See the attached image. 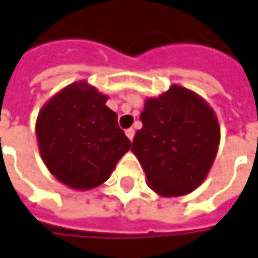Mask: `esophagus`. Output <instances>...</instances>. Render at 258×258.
Instances as JSON below:
<instances>
[{
	"mask_svg": "<svg viewBox=\"0 0 258 258\" xmlns=\"http://www.w3.org/2000/svg\"><path fill=\"white\" fill-rule=\"evenodd\" d=\"M134 134H136V131H134V128H128L125 130V136L128 137L130 140L133 141V138H134Z\"/></svg>",
	"mask_w": 258,
	"mask_h": 258,
	"instance_id": "obj_1",
	"label": "esophagus"
}]
</instances>
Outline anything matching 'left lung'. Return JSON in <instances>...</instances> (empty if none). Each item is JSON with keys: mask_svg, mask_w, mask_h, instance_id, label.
<instances>
[{"mask_svg": "<svg viewBox=\"0 0 258 258\" xmlns=\"http://www.w3.org/2000/svg\"><path fill=\"white\" fill-rule=\"evenodd\" d=\"M131 151L140 159L148 185L162 196L195 190L216 157L220 128L215 113L198 94L172 86L145 101Z\"/></svg>", "mask_w": 258, "mask_h": 258, "instance_id": "obj_1", "label": "left lung"}]
</instances>
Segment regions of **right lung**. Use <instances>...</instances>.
<instances>
[{
  "instance_id": "1",
  "label": "right lung",
  "mask_w": 258,
  "mask_h": 258,
  "mask_svg": "<svg viewBox=\"0 0 258 258\" xmlns=\"http://www.w3.org/2000/svg\"><path fill=\"white\" fill-rule=\"evenodd\" d=\"M106 101L107 96L80 82L57 93L38 115L42 159L56 179L70 188L101 185L131 148Z\"/></svg>"
}]
</instances>
